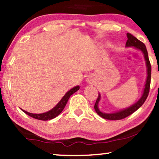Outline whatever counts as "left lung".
<instances>
[{
	"instance_id": "8db88e82",
	"label": "left lung",
	"mask_w": 159,
	"mask_h": 159,
	"mask_svg": "<svg viewBox=\"0 0 159 159\" xmlns=\"http://www.w3.org/2000/svg\"><path fill=\"white\" fill-rule=\"evenodd\" d=\"M127 38H128V40L126 41V43H125V46L126 47L134 46L135 48L141 50L143 53L144 58H145V60H146V67H147V78H146L145 88H144L143 93L142 95L141 98L139 99L136 103H134V105H132L129 108H125V109H124L122 111H118V112H116L113 113H105L101 112V111L98 109V104L99 101H100L101 99V95L100 93H98V98H97L96 103H95L94 105L95 111H96V112L98 113L101 117H102L107 120H120V119H123V118H126L130 115H131L133 113H134L135 111L138 110L139 108L143 105V103L145 102V101L146 100V98H147V97L148 96L149 90H150L151 66L150 61H149L148 52H147V50H146V46L144 45L143 43H142L141 41H139V40L137 39L136 37H134V35H131V34H129V33L127 34Z\"/></svg>"
}]
</instances>
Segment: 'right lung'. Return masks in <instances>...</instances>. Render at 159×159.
I'll return each instance as SVG.
<instances>
[{
  "label": "right lung",
  "mask_w": 159,
  "mask_h": 159,
  "mask_svg": "<svg viewBox=\"0 0 159 159\" xmlns=\"http://www.w3.org/2000/svg\"><path fill=\"white\" fill-rule=\"evenodd\" d=\"M79 89H80L79 86H77L73 87V89L70 90V91H68L67 93L65 94V96L63 97L62 99L59 101V103L55 106V107H54L53 109H51V111H48V112L40 113V114H36V113H28L24 110H22V109L21 110H22L25 114L30 116V117L34 118L35 119L41 120H48L53 119V118L58 116L62 112V111L63 110V108H65V106L66 105V103H67L70 96L74 93L75 92H76L78 90H79Z\"/></svg>",
  "instance_id": "right-lung-1"
}]
</instances>
